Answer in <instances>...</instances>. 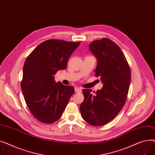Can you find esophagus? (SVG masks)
I'll list each match as a JSON object with an SVG mask.
<instances>
[{
  "instance_id": "1",
  "label": "esophagus",
  "mask_w": 155,
  "mask_h": 155,
  "mask_svg": "<svg viewBox=\"0 0 155 155\" xmlns=\"http://www.w3.org/2000/svg\"><path fill=\"white\" fill-rule=\"evenodd\" d=\"M75 92L76 93H80V92H82V90H81V89L78 87H76V88H75Z\"/></svg>"
}]
</instances>
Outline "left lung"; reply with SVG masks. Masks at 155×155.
Wrapping results in <instances>:
<instances>
[{"label":"left lung","instance_id":"1","mask_svg":"<svg viewBox=\"0 0 155 155\" xmlns=\"http://www.w3.org/2000/svg\"><path fill=\"white\" fill-rule=\"evenodd\" d=\"M89 50L97 60L95 76L100 77L103 87L94 95L91 89H83L84 101L80 110L87 123L99 126L109 123L124 107L131 74L124 54L112 40H95Z\"/></svg>","mask_w":155,"mask_h":155}]
</instances>
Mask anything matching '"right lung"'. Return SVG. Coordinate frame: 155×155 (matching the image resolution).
Here are the masks:
<instances>
[{
  "label": "right lung",
  "instance_id": "obj_1",
  "mask_svg": "<svg viewBox=\"0 0 155 155\" xmlns=\"http://www.w3.org/2000/svg\"><path fill=\"white\" fill-rule=\"evenodd\" d=\"M80 44L49 39L28 56L23 67L22 92L30 112L39 121L52 124L58 120L75 89L56 83L54 75L66 69L70 56Z\"/></svg>",
  "mask_w": 155,
  "mask_h": 155
}]
</instances>
